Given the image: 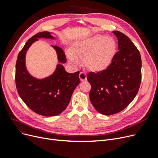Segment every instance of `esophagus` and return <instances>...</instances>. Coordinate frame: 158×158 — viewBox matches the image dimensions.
<instances>
[{"label":"esophagus","instance_id":"obj_1","mask_svg":"<svg viewBox=\"0 0 158 158\" xmlns=\"http://www.w3.org/2000/svg\"><path fill=\"white\" fill-rule=\"evenodd\" d=\"M79 79L81 81H86L87 79L86 75L83 72H80L79 75Z\"/></svg>","mask_w":158,"mask_h":158}]
</instances>
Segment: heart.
I'll return each instance as SVG.
<instances>
[{"label": "heart", "mask_w": 158, "mask_h": 158, "mask_svg": "<svg viewBox=\"0 0 158 158\" xmlns=\"http://www.w3.org/2000/svg\"><path fill=\"white\" fill-rule=\"evenodd\" d=\"M117 51V43L111 36L95 35L77 41L66 54L69 61L78 65L82 60L85 67L91 72L106 69L112 62Z\"/></svg>", "instance_id": "b5f03b06"}]
</instances>
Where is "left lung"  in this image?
I'll return each instance as SVG.
<instances>
[{
	"mask_svg": "<svg viewBox=\"0 0 158 158\" xmlns=\"http://www.w3.org/2000/svg\"><path fill=\"white\" fill-rule=\"evenodd\" d=\"M112 32L118 39V52L106 70L87 75L92 86L91 103L104 115L125 109L137 95L142 79L139 51L126 35L117 31Z\"/></svg>",
	"mask_w": 158,
	"mask_h": 158,
	"instance_id": "1",
	"label": "left lung"
}]
</instances>
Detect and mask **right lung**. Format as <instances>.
Here are the masks:
<instances>
[{
    "mask_svg": "<svg viewBox=\"0 0 158 158\" xmlns=\"http://www.w3.org/2000/svg\"><path fill=\"white\" fill-rule=\"evenodd\" d=\"M39 38L56 40L53 33L44 31L27 41L16 60V86L22 100L32 111L45 117H53L62 113L69 104L74 89L80 82L79 72H66L63 65L66 62L63 51L59 47L51 45L60 64L48 77L38 79L32 76L26 67V57L29 47Z\"/></svg>",
    "mask_w": 158,
    "mask_h": 158,
    "instance_id": "add662e5",
    "label": "right lung"
}]
</instances>
